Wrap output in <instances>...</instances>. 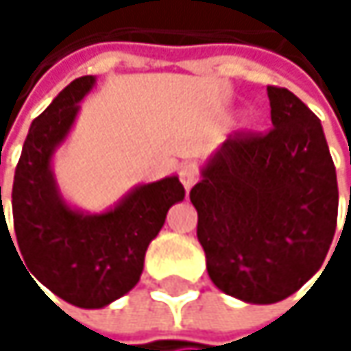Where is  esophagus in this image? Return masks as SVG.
<instances>
[{"label": "esophagus", "instance_id": "obj_1", "mask_svg": "<svg viewBox=\"0 0 351 351\" xmlns=\"http://www.w3.org/2000/svg\"><path fill=\"white\" fill-rule=\"evenodd\" d=\"M199 180V169H197V165H184L182 169H180V182L184 184V189L189 191L195 182Z\"/></svg>", "mask_w": 351, "mask_h": 351}]
</instances>
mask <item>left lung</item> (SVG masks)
I'll use <instances>...</instances> for the list:
<instances>
[{
    "label": "left lung",
    "mask_w": 351,
    "mask_h": 351,
    "mask_svg": "<svg viewBox=\"0 0 351 351\" xmlns=\"http://www.w3.org/2000/svg\"><path fill=\"white\" fill-rule=\"evenodd\" d=\"M266 91L272 128L226 140L191 189L209 278L256 305L287 299L321 268L339 201L319 117L285 87Z\"/></svg>",
    "instance_id": "8db88e82"
}]
</instances>
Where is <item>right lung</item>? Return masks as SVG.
<instances>
[{
  "mask_svg": "<svg viewBox=\"0 0 351 351\" xmlns=\"http://www.w3.org/2000/svg\"><path fill=\"white\" fill-rule=\"evenodd\" d=\"M93 83L91 75L75 79L32 121L12 189L18 252L34 282L83 309H101L138 285L148 244L169 209L184 199L180 180L169 176L134 189L101 215H85L62 201L50 160Z\"/></svg>",
  "mask_w": 351,
  "mask_h": 351,
  "instance_id": "add662e5",
  "label": "right lung"
}]
</instances>
